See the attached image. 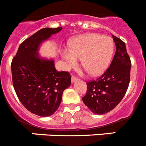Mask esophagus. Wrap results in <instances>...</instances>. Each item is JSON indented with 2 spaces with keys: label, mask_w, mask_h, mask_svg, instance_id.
<instances>
[{
  "label": "esophagus",
  "mask_w": 146,
  "mask_h": 146,
  "mask_svg": "<svg viewBox=\"0 0 146 146\" xmlns=\"http://www.w3.org/2000/svg\"><path fill=\"white\" fill-rule=\"evenodd\" d=\"M77 80H78V77H75V76H74V75H72V82H75V81Z\"/></svg>",
  "instance_id": "esophagus-1"
}]
</instances>
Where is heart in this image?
<instances>
[{"label": "heart", "instance_id": "obj_1", "mask_svg": "<svg viewBox=\"0 0 146 146\" xmlns=\"http://www.w3.org/2000/svg\"><path fill=\"white\" fill-rule=\"evenodd\" d=\"M69 48L62 52L67 65H75L78 58H81L82 66L89 74L96 76L109 66L114 52V42L108 36L86 33L72 40Z\"/></svg>", "mask_w": 146, "mask_h": 146}]
</instances>
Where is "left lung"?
Listing matches in <instances>:
<instances>
[{
    "mask_svg": "<svg viewBox=\"0 0 146 146\" xmlns=\"http://www.w3.org/2000/svg\"><path fill=\"white\" fill-rule=\"evenodd\" d=\"M116 50L110 67L95 80L87 82L82 102L92 113L102 115L111 111L124 96L130 81L131 60L124 42L113 36Z\"/></svg>",
    "mask_w": 146,
    "mask_h": 146,
    "instance_id": "obj_1",
    "label": "left lung"
}]
</instances>
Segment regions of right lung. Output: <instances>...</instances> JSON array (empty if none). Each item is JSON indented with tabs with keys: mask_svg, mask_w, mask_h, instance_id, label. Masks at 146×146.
<instances>
[{
	"mask_svg": "<svg viewBox=\"0 0 146 146\" xmlns=\"http://www.w3.org/2000/svg\"><path fill=\"white\" fill-rule=\"evenodd\" d=\"M62 27L45 28L25 39L11 64L13 86L18 99L31 113L38 116L52 115L59 108L63 92L71 85L69 72H58L54 60L40 58V44Z\"/></svg>",
	"mask_w": 146,
	"mask_h": 146,
	"instance_id": "right-lung-1",
	"label": "right lung"
}]
</instances>
